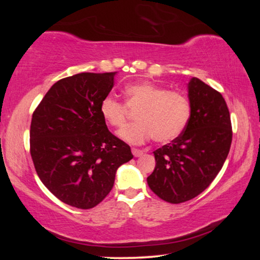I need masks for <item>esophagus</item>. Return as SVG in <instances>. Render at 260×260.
Returning <instances> with one entry per match:
<instances>
[{
    "label": "esophagus",
    "instance_id": "1",
    "mask_svg": "<svg viewBox=\"0 0 260 260\" xmlns=\"http://www.w3.org/2000/svg\"><path fill=\"white\" fill-rule=\"evenodd\" d=\"M132 152H133L134 157H140V156L143 155V150H140V149H136V148L132 149Z\"/></svg>",
    "mask_w": 260,
    "mask_h": 260
}]
</instances>
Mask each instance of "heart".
Masks as SVG:
<instances>
[{
  "label": "heart",
  "mask_w": 260,
  "mask_h": 260,
  "mask_svg": "<svg viewBox=\"0 0 260 260\" xmlns=\"http://www.w3.org/2000/svg\"><path fill=\"white\" fill-rule=\"evenodd\" d=\"M126 102L112 95L101 101L100 111L108 125L122 128L138 111L134 122L120 132L129 143H143L155 138L157 142H170L186 129L191 116V103L180 90H169L150 81H142L125 88Z\"/></svg>",
  "instance_id": "heart-1"
}]
</instances>
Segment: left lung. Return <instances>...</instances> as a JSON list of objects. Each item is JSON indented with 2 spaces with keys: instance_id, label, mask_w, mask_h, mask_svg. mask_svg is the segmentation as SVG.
I'll use <instances>...</instances> for the list:
<instances>
[{
  "instance_id": "1",
  "label": "left lung",
  "mask_w": 260,
  "mask_h": 260,
  "mask_svg": "<svg viewBox=\"0 0 260 260\" xmlns=\"http://www.w3.org/2000/svg\"><path fill=\"white\" fill-rule=\"evenodd\" d=\"M191 116L177 139L153 151L156 166L147 181L162 201L179 204L208 188L230 152L233 131L222 95L197 78L188 85Z\"/></svg>"
}]
</instances>
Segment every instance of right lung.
Instances as JSON below:
<instances>
[{
  "label": "right lung",
  "mask_w": 260,
  "mask_h": 260,
  "mask_svg": "<svg viewBox=\"0 0 260 260\" xmlns=\"http://www.w3.org/2000/svg\"><path fill=\"white\" fill-rule=\"evenodd\" d=\"M114 74L79 73L57 81L34 110L29 152L42 183L63 203L91 209L111 191L131 147L108 129L101 101Z\"/></svg>",
  "instance_id": "right-lung-1"
}]
</instances>
